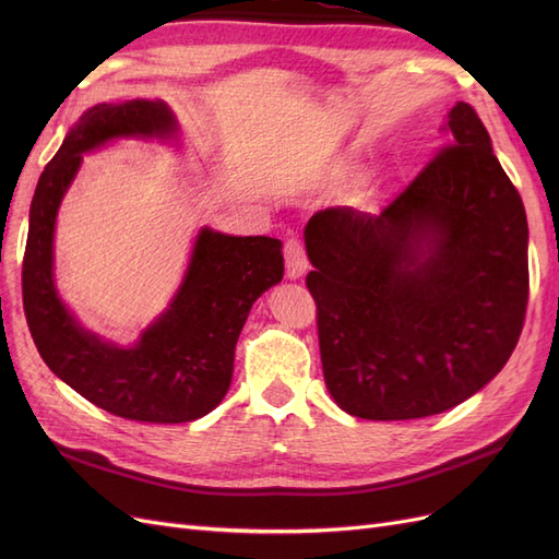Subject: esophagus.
Returning a JSON list of instances; mask_svg holds the SVG:
<instances>
[{"mask_svg": "<svg viewBox=\"0 0 559 559\" xmlns=\"http://www.w3.org/2000/svg\"><path fill=\"white\" fill-rule=\"evenodd\" d=\"M284 261H286V277L298 280L308 270V257L306 247L298 238H289L284 242Z\"/></svg>", "mask_w": 559, "mask_h": 559, "instance_id": "1", "label": "esophagus"}]
</instances>
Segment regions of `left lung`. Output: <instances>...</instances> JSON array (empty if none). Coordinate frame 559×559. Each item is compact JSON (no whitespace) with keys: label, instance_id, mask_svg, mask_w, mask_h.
Masks as SVG:
<instances>
[{"label":"left lung","instance_id":"left-lung-1","mask_svg":"<svg viewBox=\"0 0 559 559\" xmlns=\"http://www.w3.org/2000/svg\"><path fill=\"white\" fill-rule=\"evenodd\" d=\"M380 214L317 212L306 280L324 380L364 419H417L473 396L511 359L530 298L527 214L476 109Z\"/></svg>","mask_w":559,"mask_h":559}]
</instances>
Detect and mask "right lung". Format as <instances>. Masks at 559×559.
I'll return each mask as SVG.
<instances>
[{
    "mask_svg": "<svg viewBox=\"0 0 559 559\" xmlns=\"http://www.w3.org/2000/svg\"><path fill=\"white\" fill-rule=\"evenodd\" d=\"M165 103L95 105L79 118L39 177L23 259V306L46 366L83 399L116 417L179 425L214 411L233 380L235 345L257 298L282 282V242L198 233L177 296L134 347L83 331L53 284V230L81 154L116 138H175Z\"/></svg>",
    "mask_w": 559,
    "mask_h": 559,
    "instance_id": "add662e5",
    "label": "right lung"
}]
</instances>
